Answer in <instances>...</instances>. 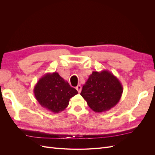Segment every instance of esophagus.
Masks as SVG:
<instances>
[{
  "instance_id": "1",
  "label": "esophagus",
  "mask_w": 155,
  "mask_h": 155,
  "mask_svg": "<svg viewBox=\"0 0 155 155\" xmlns=\"http://www.w3.org/2000/svg\"><path fill=\"white\" fill-rule=\"evenodd\" d=\"M76 90L78 91V92L79 93H80V92H81V85H78L76 87Z\"/></svg>"
}]
</instances>
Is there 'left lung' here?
Listing matches in <instances>:
<instances>
[{"mask_svg": "<svg viewBox=\"0 0 155 155\" xmlns=\"http://www.w3.org/2000/svg\"><path fill=\"white\" fill-rule=\"evenodd\" d=\"M123 86L111 72L93 71L83 86L81 96L96 112L110 110L119 102Z\"/></svg>", "mask_w": 155, "mask_h": 155, "instance_id": "left-lung-1", "label": "left lung"}]
</instances>
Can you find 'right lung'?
Returning <instances> with one entry per match:
<instances>
[{
    "label": "right lung",
    "instance_id": "obj_1",
    "mask_svg": "<svg viewBox=\"0 0 155 155\" xmlns=\"http://www.w3.org/2000/svg\"><path fill=\"white\" fill-rule=\"evenodd\" d=\"M39 104L53 113H59L68 105L70 99L78 93L58 72L46 73L34 88Z\"/></svg>",
    "mask_w": 155,
    "mask_h": 155
}]
</instances>
